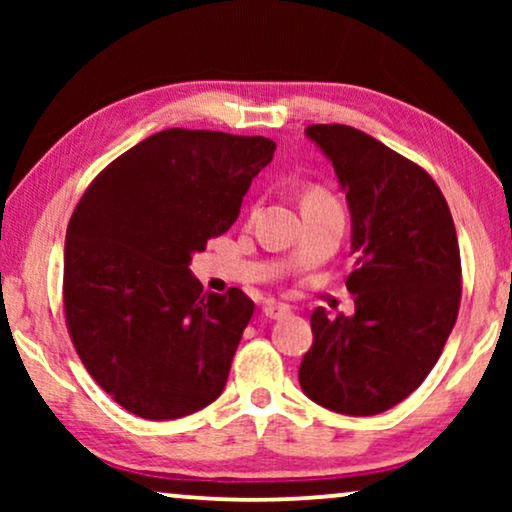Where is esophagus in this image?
Returning <instances> with one entry per match:
<instances>
[{"mask_svg":"<svg viewBox=\"0 0 512 512\" xmlns=\"http://www.w3.org/2000/svg\"><path fill=\"white\" fill-rule=\"evenodd\" d=\"M291 310L286 305H279V303H265L263 305V314L268 319H282V317H286V314H289Z\"/></svg>","mask_w":512,"mask_h":512,"instance_id":"1","label":"esophagus"}]
</instances>
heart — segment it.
Instances as JSON below:
<instances>
[{"label": "heart", "mask_w": 512, "mask_h": 512, "mask_svg": "<svg viewBox=\"0 0 512 512\" xmlns=\"http://www.w3.org/2000/svg\"><path fill=\"white\" fill-rule=\"evenodd\" d=\"M335 202H338V200H335L333 195L321 186H310L305 191V198H303L305 207H310V205H335Z\"/></svg>", "instance_id": "b5f03b06"}]
</instances>
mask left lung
<instances>
[{
    "instance_id": "8db88e82",
    "label": "left lung",
    "mask_w": 512,
    "mask_h": 512,
    "mask_svg": "<svg viewBox=\"0 0 512 512\" xmlns=\"http://www.w3.org/2000/svg\"><path fill=\"white\" fill-rule=\"evenodd\" d=\"M335 167L352 212L354 317L312 312L300 363L305 396L352 417L408 398L443 354L461 303V256L445 195L431 174L349 125H307Z\"/></svg>"
}]
</instances>
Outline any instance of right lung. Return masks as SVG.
Returning a JSON list of instances; mask_svg holds the SVG:
<instances>
[{
	"label": "right lung",
	"instance_id": "1",
	"mask_svg": "<svg viewBox=\"0 0 512 512\" xmlns=\"http://www.w3.org/2000/svg\"><path fill=\"white\" fill-rule=\"evenodd\" d=\"M265 137L170 128L104 167L67 228L62 303L90 377L132 415L177 419L226 387L254 300L202 293L193 251L233 226Z\"/></svg>",
	"mask_w": 512,
	"mask_h": 512
}]
</instances>
